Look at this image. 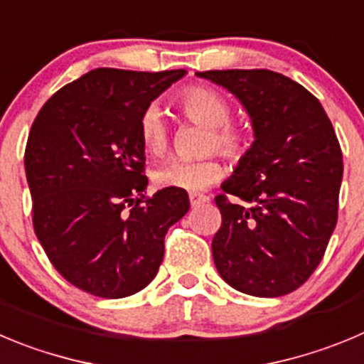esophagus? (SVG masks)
I'll list each match as a JSON object with an SVG mask.
<instances>
[{
  "mask_svg": "<svg viewBox=\"0 0 364 364\" xmlns=\"http://www.w3.org/2000/svg\"><path fill=\"white\" fill-rule=\"evenodd\" d=\"M189 202H191L193 208H198V205H202V204H205V202H209V196L198 195V193H191V195H189Z\"/></svg>",
  "mask_w": 364,
  "mask_h": 364,
  "instance_id": "esophagus-1",
  "label": "esophagus"
}]
</instances>
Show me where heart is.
I'll return each instance as SVG.
<instances>
[{
    "mask_svg": "<svg viewBox=\"0 0 364 364\" xmlns=\"http://www.w3.org/2000/svg\"><path fill=\"white\" fill-rule=\"evenodd\" d=\"M180 113L193 124L209 129L205 153H220L231 160H240L247 151V135L238 126L231 124V106L216 90L193 85L184 88L176 97ZM139 136L146 151L162 155L169 146V128L159 105H148L139 117ZM222 176V166L216 160H178L173 159L160 164L153 171V180L160 188L202 191Z\"/></svg>",
    "mask_w": 364,
    "mask_h": 364,
    "instance_id": "heart-1",
    "label": "heart"
}]
</instances>
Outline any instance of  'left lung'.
<instances>
[{
  "instance_id": "left-lung-1",
  "label": "left lung",
  "mask_w": 364,
  "mask_h": 364,
  "mask_svg": "<svg viewBox=\"0 0 364 364\" xmlns=\"http://www.w3.org/2000/svg\"><path fill=\"white\" fill-rule=\"evenodd\" d=\"M232 93L251 119L255 142L238 160L211 243L223 282L243 294L296 291L321 262L338 222L343 155L321 102L271 70L196 72Z\"/></svg>"
}]
</instances>
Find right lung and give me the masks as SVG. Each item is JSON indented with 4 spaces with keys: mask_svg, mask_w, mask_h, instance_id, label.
<instances>
[{
    "mask_svg": "<svg viewBox=\"0 0 364 364\" xmlns=\"http://www.w3.org/2000/svg\"><path fill=\"white\" fill-rule=\"evenodd\" d=\"M186 70L95 68L45 102L30 129L25 171L34 231L59 274L99 298L142 291L164 236L189 211L184 189L146 198L142 109Z\"/></svg>",
    "mask_w": 364,
    "mask_h": 364,
    "instance_id": "obj_1",
    "label": "right lung"
}]
</instances>
